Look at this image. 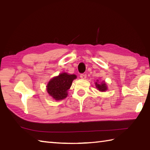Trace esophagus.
I'll use <instances>...</instances> for the list:
<instances>
[{"instance_id":"1","label":"esophagus","mask_w":150,"mask_h":150,"mask_svg":"<svg viewBox=\"0 0 150 150\" xmlns=\"http://www.w3.org/2000/svg\"><path fill=\"white\" fill-rule=\"evenodd\" d=\"M80 77L81 79H85L86 78V75L84 74V73H82V74L80 75Z\"/></svg>"}]
</instances>
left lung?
<instances>
[{
    "instance_id": "1",
    "label": "left lung",
    "mask_w": 150,
    "mask_h": 150,
    "mask_svg": "<svg viewBox=\"0 0 150 150\" xmlns=\"http://www.w3.org/2000/svg\"><path fill=\"white\" fill-rule=\"evenodd\" d=\"M95 85H96V88L98 89V91H101V92H104L107 90V84H105V83L102 82V83H98L96 82L95 83Z\"/></svg>"
}]
</instances>
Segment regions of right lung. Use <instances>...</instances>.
<instances>
[{
  "instance_id": "obj_1",
  "label": "right lung",
  "mask_w": 150,
  "mask_h": 150,
  "mask_svg": "<svg viewBox=\"0 0 150 150\" xmlns=\"http://www.w3.org/2000/svg\"><path fill=\"white\" fill-rule=\"evenodd\" d=\"M77 78L75 75L63 73L54 77L49 81L47 86V91L50 96L56 100L66 98L67 91L70 88L73 81Z\"/></svg>"
}]
</instances>
